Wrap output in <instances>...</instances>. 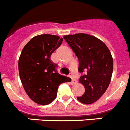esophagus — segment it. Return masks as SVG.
Here are the masks:
<instances>
[{
	"label": "esophagus",
	"instance_id": "esophagus-1",
	"mask_svg": "<svg viewBox=\"0 0 130 130\" xmlns=\"http://www.w3.org/2000/svg\"><path fill=\"white\" fill-rule=\"evenodd\" d=\"M71 77V79H72V84H75V83H76V82H77V81L76 80H75V79H74V78L73 77Z\"/></svg>",
	"mask_w": 130,
	"mask_h": 130
}]
</instances>
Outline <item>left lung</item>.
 Here are the masks:
<instances>
[{
  "label": "left lung",
  "instance_id": "1",
  "mask_svg": "<svg viewBox=\"0 0 130 130\" xmlns=\"http://www.w3.org/2000/svg\"><path fill=\"white\" fill-rule=\"evenodd\" d=\"M64 40L79 59V81L85 92L77 97L85 104H90L99 100L111 82L113 60L106 45L97 38L87 34L67 35Z\"/></svg>",
  "mask_w": 130,
  "mask_h": 130
}]
</instances>
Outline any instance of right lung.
Listing matches in <instances>:
<instances>
[{
    "label": "right lung",
    "mask_w": 130,
    "mask_h": 130,
    "mask_svg": "<svg viewBox=\"0 0 130 130\" xmlns=\"http://www.w3.org/2000/svg\"><path fill=\"white\" fill-rule=\"evenodd\" d=\"M62 38L51 34L32 38L23 49L18 67L21 81L32 100L47 105L56 98L59 85L71 79L58 73V65L51 55L62 43Z\"/></svg>",
    "instance_id": "obj_1"
}]
</instances>
